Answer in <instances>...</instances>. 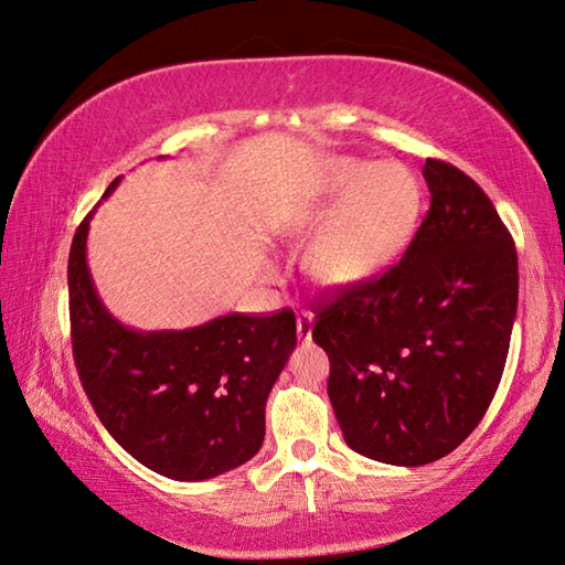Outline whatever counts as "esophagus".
Listing matches in <instances>:
<instances>
[{
    "instance_id": "1",
    "label": "esophagus",
    "mask_w": 565,
    "mask_h": 565,
    "mask_svg": "<svg viewBox=\"0 0 565 565\" xmlns=\"http://www.w3.org/2000/svg\"><path fill=\"white\" fill-rule=\"evenodd\" d=\"M296 334L298 340H310V334H313V313L310 310H298L296 313Z\"/></svg>"
}]
</instances>
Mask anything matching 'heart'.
<instances>
[{"label":"heart","mask_w":565,"mask_h":565,"mask_svg":"<svg viewBox=\"0 0 565 565\" xmlns=\"http://www.w3.org/2000/svg\"><path fill=\"white\" fill-rule=\"evenodd\" d=\"M328 213L338 218L318 239L310 271L330 284H352L374 276L411 237L419 189L403 164L344 158L330 167Z\"/></svg>","instance_id":"1"}]
</instances>
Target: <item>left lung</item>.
Wrapping results in <instances>:
<instances>
[{
	"instance_id": "8db88e82",
	"label": "left lung",
	"mask_w": 565,
	"mask_h": 565,
	"mask_svg": "<svg viewBox=\"0 0 565 565\" xmlns=\"http://www.w3.org/2000/svg\"><path fill=\"white\" fill-rule=\"evenodd\" d=\"M429 211L401 262L316 308L328 395L344 441L374 461L423 466L481 423L518 316V249L471 177L425 160Z\"/></svg>"
}]
</instances>
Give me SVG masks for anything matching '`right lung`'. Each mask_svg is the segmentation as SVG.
<instances>
[{
  "mask_svg": "<svg viewBox=\"0 0 565 565\" xmlns=\"http://www.w3.org/2000/svg\"><path fill=\"white\" fill-rule=\"evenodd\" d=\"M89 218L72 239L67 286L72 356L94 413L134 459L174 481L243 466L262 447L264 405L296 347L294 310L233 313L191 330H130L92 284Z\"/></svg>",
  "mask_w": 565,
  "mask_h": 565,
  "instance_id": "1",
  "label": "right lung"
}]
</instances>
